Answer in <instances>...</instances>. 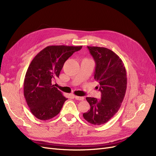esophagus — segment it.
I'll use <instances>...</instances> for the list:
<instances>
[{"mask_svg": "<svg viewBox=\"0 0 156 156\" xmlns=\"http://www.w3.org/2000/svg\"><path fill=\"white\" fill-rule=\"evenodd\" d=\"M75 98V100H79V101H83L84 100V98L81 96H75L74 97Z\"/></svg>", "mask_w": 156, "mask_h": 156, "instance_id": "obj_1", "label": "esophagus"}]
</instances>
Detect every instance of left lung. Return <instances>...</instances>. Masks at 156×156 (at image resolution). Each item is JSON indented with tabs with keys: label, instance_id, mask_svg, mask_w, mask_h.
<instances>
[{
	"label": "left lung",
	"instance_id": "1",
	"mask_svg": "<svg viewBox=\"0 0 156 156\" xmlns=\"http://www.w3.org/2000/svg\"><path fill=\"white\" fill-rule=\"evenodd\" d=\"M87 48L96 62L94 79L99 83L101 99L87 97L90 108L83 117L94 125L106 123L119 111L126 94V71L122 60L112 51L105 48Z\"/></svg>",
	"mask_w": 156,
	"mask_h": 156
}]
</instances>
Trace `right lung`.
<instances>
[{"instance_id": "obj_1", "label": "right lung", "mask_w": 156, "mask_h": 156, "mask_svg": "<svg viewBox=\"0 0 156 156\" xmlns=\"http://www.w3.org/2000/svg\"><path fill=\"white\" fill-rule=\"evenodd\" d=\"M82 46L50 45L33 58L24 80V96L32 115L48 120L60 112L66 98L52 81L58 77L64 62Z\"/></svg>"}]
</instances>
